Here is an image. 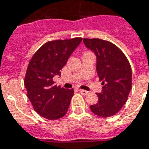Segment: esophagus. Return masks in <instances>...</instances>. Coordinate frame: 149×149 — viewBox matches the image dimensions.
<instances>
[{"mask_svg": "<svg viewBox=\"0 0 149 149\" xmlns=\"http://www.w3.org/2000/svg\"><path fill=\"white\" fill-rule=\"evenodd\" d=\"M80 93H81V94H82V95H87L88 93V91H86V90H84V89H80Z\"/></svg>", "mask_w": 149, "mask_h": 149, "instance_id": "1", "label": "esophagus"}]
</instances>
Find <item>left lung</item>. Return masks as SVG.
<instances>
[{
	"mask_svg": "<svg viewBox=\"0 0 149 149\" xmlns=\"http://www.w3.org/2000/svg\"><path fill=\"white\" fill-rule=\"evenodd\" d=\"M87 48L97 56V71L103 90L97 93L98 102L90 105L95 115L106 118L116 115L128 100L132 88V68L128 60L118 47L99 38H84Z\"/></svg>",
	"mask_w": 149,
	"mask_h": 149,
	"instance_id": "obj_1",
	"label": "left lung"
}]
</instances>
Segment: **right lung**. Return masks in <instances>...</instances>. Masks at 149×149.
Here are the masks:
<instances>
[{
    "label": "right lung",
    "instance_id": "add662e5",
    "mask_svg": "<svg viewBox=\"0 0 149 149\" xmlns=\"http://www.w3.org/2000/svg\"><path fill=\"white\" fill-rule=\"evenodd\" d=\"M81 37L56 40L44 44L28 65L24 84L34 110L48 120H58L66 114L74 90L54 84L68 57L81 42Z\"/></svg>",
    "mask_w": 149,
    "mask_h": 149
}]
</instances>
